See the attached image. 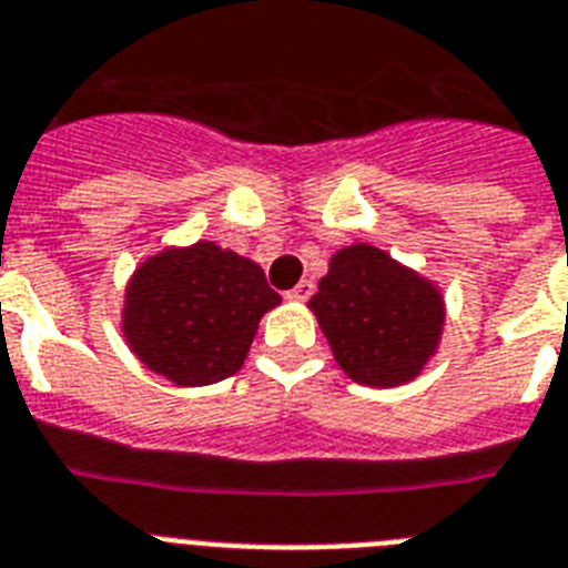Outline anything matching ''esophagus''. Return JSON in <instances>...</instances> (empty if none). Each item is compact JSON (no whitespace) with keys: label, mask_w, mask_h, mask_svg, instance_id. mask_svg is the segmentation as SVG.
I'll use <instances>...</instances> for the list:
<instances>
[{"label":"esophagus","mask_w":568,"mask_h":568,"mask_svg":"<svg viewBox=\"0 0 568 568\" xmlns=\"http://www.w3.org/2000/svg\"><path fill=\"white\" fill-rule=\"evenodd\" d=\"M313 290H316V284L304 278V281H298V284H295L293 290H290L287 298H290V302H307L310 295H313Z\"/></svg>","instance_id":"1"}]
</instances>
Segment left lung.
<instances>
[{
    "label": "left lung",
    "instance_id": "8db88e82",
    "mask_svg": "<svg viewBox=\"0 0 568 568\" xmlns=\"http://www.w3.org/2000/svg\"><path fill=\"white\" fill-rule=\"evenodd\" d=\"M310 310L342 371L371 387L414 379L434 356L445 322L439 290L371 244L333 255Z\"/></svg>",
    "mask_w": 568,
    "mask_h": 568
}]
</instances>
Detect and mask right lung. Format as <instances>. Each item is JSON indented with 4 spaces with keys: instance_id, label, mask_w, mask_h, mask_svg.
I'll return each instance as SVG.
<instances>
[{
    "instance_id": "add662e5",
    "label": "right lung",
    "mask_w": 568,
    "mask_h": 568,
    "mask_svg": "<svg viewBox=\"0 0 568 568\" xmlns=\"http://www.w3.org/2000/svg\"><path fill=\"white\" fill-rule=\"evenodd\" d=\"M278 302L258 264L201 241L140 266L123 333L149 371L174 385H212L241 371L261 316Z\"/></svg>"
}]
</instances>
